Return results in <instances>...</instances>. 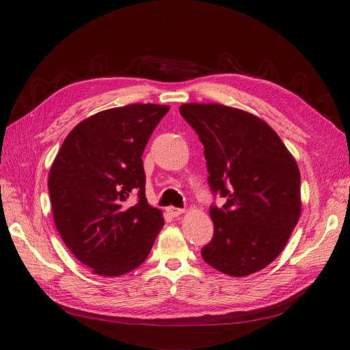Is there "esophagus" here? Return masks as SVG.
Here are the masks:
<instances>
[{"label": "esophagus", "instance_id": "34e87169", "mask_svg": "<svg viewBox=\"0 0 350 350\" xmlns=\"http://www.w3.org/2000/svg\"><path fill=\"white\" fill-rule=\"evenodd\" d=\"M167 212H168L173 218H177V217H180V215H182L185 211H183V209H179V207L170 206V207H167Z\"/></svg>", "mask_w": 350, "mask_h": 350}]
</instances>
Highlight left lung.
Listing matches in <instances>:
<instances>
[{
  "label": "left lung",
  "mask_w": 350,
  "mask_h": 350,
  "mask_svg": "<svg viewBox=\"0 0 350 350\" xmlns=\"http://www.w3.org/2000/svg\"><path fill=\"white\" fill-rule=\"evenodd\" d=\"M180 114L204 147L213 196L212 241L202 248L215 269L245 277L262 271L284 250L301 215V174L269 124L219 103H183Z\"/></svg>",
  "instance_id": "left-lung-1"
}]
</instances>
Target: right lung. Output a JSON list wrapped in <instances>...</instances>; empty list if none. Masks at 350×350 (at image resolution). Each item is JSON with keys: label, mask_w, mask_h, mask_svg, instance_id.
<instances>
[{"label": "right lung", "mask_w": 350, "mask_h": 350, "mask_svg": "<svg viewBox=\"0 0 350 350\" xmlns=\"http://www.w3.org/2000/svg\"><path fill=\"white\" fill-rule=\"evenodd\" d=\"M168 109L132 103L100 111L70 131L52 163L48 189L55 227L94 273L133 271L161 232L162 212L147 203L141 156Z\"/></svg>", "instance_id": "right-lung-1"}]
</instances>
